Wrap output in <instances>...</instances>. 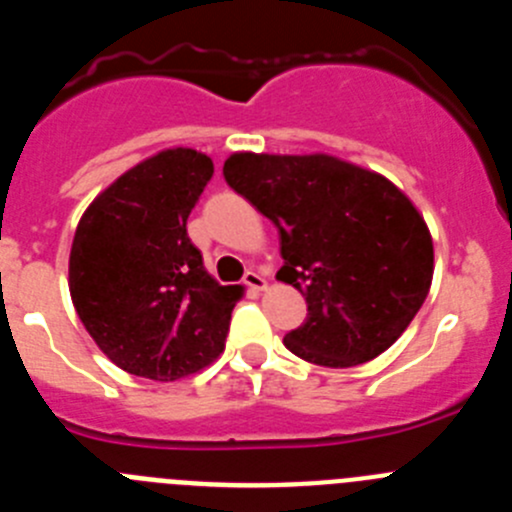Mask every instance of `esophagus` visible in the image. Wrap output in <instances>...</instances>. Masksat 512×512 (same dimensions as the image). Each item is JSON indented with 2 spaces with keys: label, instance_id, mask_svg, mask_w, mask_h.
Listing matches in <instances>:
<instances>
[{
  "label": "esophagus",
  "instance_id": "34e87169",
  "mask_svg": "<svg viewBox=\"0 0 512 512\" xmlns=\"http://www.w3.org/2000/svg\"><path fill=\"white\" fill-rule=\"evenodd\" d=\"M243 284H246L248 289H253V292H261V289H266V279L261 277L259 271H246V279H243Z\"/></svg>",
  "mask_w": 512,
  "mask_h": 512
}]
</instances>
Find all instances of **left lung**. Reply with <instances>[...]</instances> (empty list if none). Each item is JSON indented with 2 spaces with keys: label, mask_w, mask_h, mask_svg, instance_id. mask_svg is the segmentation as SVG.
I'll return each instance as SVG.
<instances>
[{
  "label": "left lung",
  "mask_w": 512,
  "mask_h": 512,
  "mask_svg": "<svg viewBox=\"0 0 512 512\" xmlns=\"http://www.w3.org/2000/svg\"><path fill=\"white\" fill-rule=\"evenodd\" d=\"M223 174L277 225V279L305 295L307 320L284 336L292 354L346 369L405 333L431 289L433 241L390 179L325 153H233Z\"/></svg>",
  "instance_id": "1"
}]
</instances>
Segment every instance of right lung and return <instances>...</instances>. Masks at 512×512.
<instances>
[{"label":"right lung","mask_w":512,"mask_h":512,"mask_svg":"<svg viewBox=\"0 0 512 512\" xmlns=\"http://www.w3.org/2000/svg\"><path fill=\"white\" fill-rule=\"evenodd\" d=\"M212 158L166 148L115 179L76 225L69 289L102 354L135 377L174 382L223 354L238 287H220L187 235Z\"/></svg>","instance_id":"1"}]
</instances>
